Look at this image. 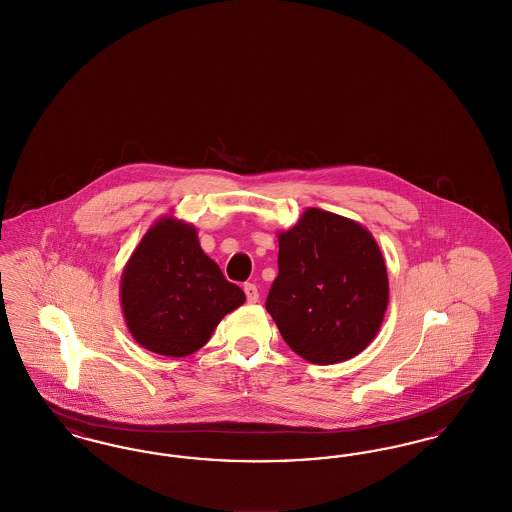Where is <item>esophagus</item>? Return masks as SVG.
Wrapping results in <instances>:
<instances>
[{
  "label": "esophagus",
  "instance_id": "obj_1",
  "mask_svg": "<svg viewBox=\"0 0 512 512\" xmlns=\"http://www.w3.org/2000/svg\"><path fill=\"white\" fill-rule=\"evenodd\" d=\"M245 297H247V303H257L259 301V290L255 284H245L244 286Z\"/></svg>",
  "mask_w": 512,
  "mask_h": 512
}]
</instances>
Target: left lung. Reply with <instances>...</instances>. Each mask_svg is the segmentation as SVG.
Here are the masks:
<instances>
[{"label": "left lung", "instance_id": "obj_1", "mask_svg": "<svg viewBox=\"0 0 512 512\" xmlns=\"http://www.w3.org/2000/svg\"><path fill=\"white\" fill-rule=\"evenodd\" d=\"M278 245L267 311L284 341L317 365L359 355L380 330L390 292L370 232L340 215L307 209L278 236Z\"/></svg>", "mask_w": 512, "mask_h": 512}]
</instances>
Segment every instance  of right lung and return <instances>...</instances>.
<instances>
[{
	"label": "right lung",
	"instance_id": "1",
	"mask_svg": "<svg viewBox=\"0 0 512 512\" xmlns=\"http://www.w3.org/2000/svg\"><path fill=\"white\" fill-rule=\"evenodd\" d=\"M121 297L134 340L167 357L192 355L245 301L242 288L203 253L194 226L172 219L151 226L132 253Z\"/></svg>",
	"mask_w": 512,
	"mask_h": 512
}]
</instances>
